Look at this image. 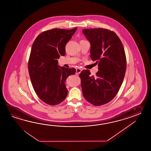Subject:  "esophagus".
<instances>
[{"instance_id": "1", "label": "esophagus", "mask_w": 151, "mask_h": 151, "mask_svg": "<svg viewBox=\"0 0 151 151\" xmlns=\"http://www.w3.org/2000/svg\"><path fill=\"white\" fill-rule=\"evenodd\" d=\"M82 71V70L81 69H80L79 68H77L76 69V73H77V74H79L81 73V72Z\"/></svg>"}]
</instances>
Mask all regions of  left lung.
I'll list each match as a JSON object with an SVG mask.
<instances>
[{"label":"left lung","instance_id":"8db88e82","mask_svg":"<svg viewBox=\"0 0 151 151\" xmlns=\"http://www.w3.org/2000/svg\"><path fill=\"white\" fill-rule=\"evenodd\" d=\"M83 35L91 44L90 57L98 63L96 76L88 70L80 73L83 94L94 106L109 103L118 92L125 74L126 59L118 35L105 29H84Z\"/></svg>","mask_w":151,"mask_h":151}]
</instances>
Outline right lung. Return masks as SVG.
Wrapping results in <instances>:
<instances>
[{
  "label": "right lung",
  "mask_w": 151,
  "mask_h": 151,
  "mask_svg": "<svg viewBox=\"0 0 151 151\" xmlns=\"http://www.w3.org/2000/svg\"><path fill=\"white\" fill-rule=\"evenodd\" d=\"M54 29L42 32L32 45L28 68L32 86L39 98L50 105L63 101L68 93L65 81L74 74L76 68L58 65L65 46L77 30Z\"/></svg>",
  "instance_id": "right-lung-1"
}]
</instances>
